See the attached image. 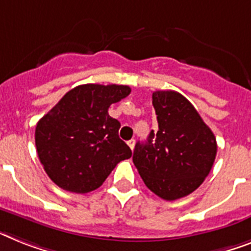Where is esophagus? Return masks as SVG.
Segmentation results:
<instances>
[{
	"mask_svg": "<svg viewBox=\"0 0 251 251\" xmlns=\"http://www.w3.org/2000/svg\"><path fill=\"white\" fill-rule=\"evenodd\" d=\"M127 144H128V146H129V148H130V150H133L134 145H136V141H134V140H129L127 142Z\"/></svg>",
	"mask_w": 251,
	"mask_h": 251,
	"instance_id": "esophagus-1",
	"label": "esophagus"
}]
</instances>
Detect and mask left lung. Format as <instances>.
<instances>
[{
  "instance_id": "8db88e82",
  "label": "left lung",
  "mask_w": 251,
  "mask_h": 251,
  "mask_svg": "<svg viewBox=\"0 0 251 251\" xmlns=\"http://www.w3.org/2000/svg\"><path fill=\"white\" fill-rule=\"evenodd\" d=\"M159 129L137 142L133 163L149 190L172 201L204 182L214 164L217 140L192 103L176 91L152 92Z\"/></svg>"
}]
</instances>
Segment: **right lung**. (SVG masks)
<instances>
[{
    "instance_id": "1",
    "label": "right lung",
    "mask_w": 251,
    "mask_h": 251,
    "mask_svg": "<svg viewBox=\"0 0 251 251\" xmlns=\"http://www.w3.org/2000/svg\"><path fill=\"white\" fill-rule=\"evenodd\" d=\"M130 93L122 84H82L69 92L36 127V148L51 181L65 191L87 194L102 185L132 151L119 138L111 103Z\"/></svg>"
}]
</instances>
